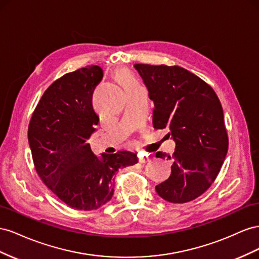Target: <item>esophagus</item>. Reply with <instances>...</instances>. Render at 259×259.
<instances>
[{
  "label": "esophagus",
  "instance_id": "esophagus-1",
  "mask_svg": "<svg viewBox=\"0 0 259 259\" xmlns=\"http://www.w3.org/2000/svg\"><path fill=\"white\" fill-rule=\"evenodd\" d=\"M151 160V156L150 155H144V156H141L139 158V161L141 162V164H145V162L150 161Z\"/></svg>",
  "mask_w": 259,
  "mask_h": 259
}]
</instances>
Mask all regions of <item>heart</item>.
<instances>
[{
	"mask_svg": "<svg viewBox=\"0 0 259 259\" xmlns=\"http://www.w3.org/2000/svg\"><path fill=\"white\" fill-rule=\"evenodd\" d=\"M118 77H119V79H120V81H121V83L123 84V85H125V84H131V83H137V81H136V79L132 77L130 73L128 72V71H120L119 72V75H118Z\"/></svg>",
	"mask_w": 259,
	"mask_h": 259,
	"instance_id": "b5f03b06",
	"label": "heart"
}]
</instances>
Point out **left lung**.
<instances>
[{"mask_svg": "<svg viewBox=\"0 0 259 259\" xmlns=\"http://www.w3.org/2000/svg\"><path fill=\"white\" fill-rule=\"evenodd\" d=\"M154 102L155 129L169 128L176 142L171 175L156 186L170 203H187L202 195L215 181L228 152L224 110L212 88L179 66L136 64Z\"/></svg>", "mask_w": 259, "mask_h": 259, "instance_id": "8db88e82", "label": "left lung"}]
</instances>
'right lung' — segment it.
I'll return each mask as SVG.
<instances>
[{
	"label": "right lung",
	"instance_id": "1",
	"mask_svg": "<svg viewBox=\"0 0 259 259\" xmlns=\"http://www.w3.org/2000/svg\"><path fill=\"white\" fill-rule=\"evenodd\" d=\"M103 78L100 66L68 72L52 83L28 128L35 170L62 202L79 210L98 209L114 194L115 174L138 162L137 154H93L88 140L99 116L92 94Z\"/></svg>",
	"mask_w": 259,
	"mask_h": 259
}]
</instances>
